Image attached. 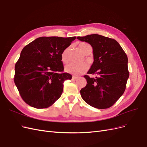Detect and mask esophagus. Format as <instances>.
Instances as JSON below:
<instances>
[{
	"label": "esophagus",
	"mask_w": 147,
	"mask_h": 147,
	"mask_svg": "<svg viewBox=\"0 0 147 147\" xmlns=\"http://www.w3.org/2000/svg\"><path fill=\"white\" fill-rule=\"evenodd\" d=\"M78 79V76H73V79L76 80V79Z\"/></svg>",
	"instance_id": "34e87169"
}]
</instances>
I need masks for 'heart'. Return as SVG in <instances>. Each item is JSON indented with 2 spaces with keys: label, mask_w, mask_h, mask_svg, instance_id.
I'll list each match as a JSON object with an SVG mask.
<instances>
[{
  "label": "heart",
  "mask_w": 147,
  "mask_h": 147,
  "mask_svg": "<svg viewBox=\"0 0 147 147\" xmlns=\"http://www.w3.org/2000/svg\"><path fill=\"white\" fill-rule=\"evenodd\" d=\"M79 48L83 54H86V52L91 48V47L86 42H81L79 44ZM69 47H67L63 50L61 54V61L63 63H66L68 61V53L69 51ZM88 69V67L85 63H71L65 67V71L68 73L73 74L74 75H80Z\"/></svg>",
  "instance_id": "heart-1"
}]
</instances>
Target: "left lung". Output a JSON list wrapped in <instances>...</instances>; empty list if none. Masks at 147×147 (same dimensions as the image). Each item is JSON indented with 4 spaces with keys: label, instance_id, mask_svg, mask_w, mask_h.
<instances>
[{
    "label": "left lung",
    "instance_id": "obj_1",
    "mask_svg": "<svg viewBox=\"0 0 147 147\" xmlns=\"http://www.w3.org/2000/svg\"><path fill=\"white\" fill-rule=\"evenodd\" d=\"M93 49L94 62L85 75L86 85L81 89L82 99L90 106L105 109L113 106L123 94L129 78L128 57L115 39L99 34L77 37Z\"/></svg>",
    "mask_w": 147,
    "mask_h": 147
}]
</instances>
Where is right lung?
<instances>
[{
  "mask_svg": "<svg viewBox=\"0 0 147 147\" xmlns=\"http://www.w3.org/2000/svg\"><path fill=\"white\" fill-rule=\"evenodd\" d=\"M76 37H40L26 45L15 65L14 81L24 101L38 109L51 106L61 97L63 73L61 54Z\"/></svg>",
  "mask_w": 147,
  "mask_h": 147,
  "instance_id": "right-lung-1",
  "label": "right lung"
}]
</instances>
